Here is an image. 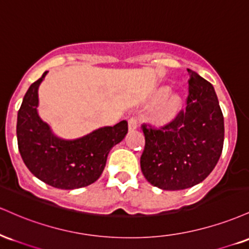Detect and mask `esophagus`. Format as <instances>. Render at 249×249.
Masks as SVG:
<instances>
[{"label": "esophagus", "instance_id": "34e87169", "mask_svg": "<svg viewBox=\"0 0 249 249\" xmlns=\"http://www.w3.org/2000/svg\"><path fill=\"white\" fill-rule=\"evenodd\" d=\"M128 128H129L130 131L135 130L137 128V120L136 118H130L128 120Z\"/></svg>", "mask_w": 249, "mask_h": 249}]
</instances>
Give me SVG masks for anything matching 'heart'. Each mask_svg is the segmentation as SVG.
Segmentation results:
<instances>
[{
	"label": "heart",
	"mask_w": 249,
	"mask_h": 249,
	"mask_svg": "<svg viewBox=\"0 0 249 249\" xmlns=\"http://www.w3.org/2000/svg\"><path fill=\"white\" fill-rule=\"evenodd\" d=\"M169 93H170V87L163 85V86L155 89L151 94V101H160L159 106L156 107L154 113L155 119L157 121H166V120L171 119L182 107V95L179 93H171V94Z\"/></svg>",
	"instance_id": "obj_1"
}]
</instances>
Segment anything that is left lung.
I'll use <instances>...</instances> for the list:
<instances>
[{"mask_svg": "<svg viewBox=\"0 0 249 249\" xmlns=\"http://www.w3.org/2000/svg\"><path fill=\"white\" fill-rule=\"evenodd\" d=\"M188 105L160 129L143 124V176L168 191L192 188L211 174L224 145V116L209 81L188 69Z\"/></svg>", "mask_w": 249, "mask_h": 249, "instance_id": "obj_1", "label": "left lung"}]
</instances>
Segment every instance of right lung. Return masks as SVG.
Listing matches in <instances>:
<instances>
[{
	"mask_svg": "<svg viewBox=\"0 0 249 249\" xmlns=\"http://www.w3.org/2000/svg\"><path fill=\"white\" fill-rule=\"evenodd\" d=\"M46 74L48 71L31 84L17 114L19 154L31 174L53 188L90 185L101 176L110 149L127 135L128 124L124 120L73 140L57 136L38 114V89Z\"/></svg>",
	"mask_w": 249,
	"mask_h": 249,
	"instance_id": "obj_1",
	"label": "right lung"
}]
</instances>
